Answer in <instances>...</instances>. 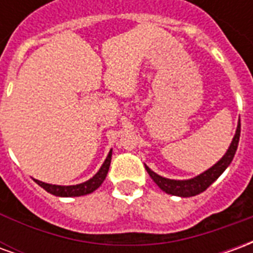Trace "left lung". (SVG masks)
<instances>
[{
  "mask_svg": "<svg viewBox=\"0 0 253 253\" xmlns=\"http://www.w3.org/2000/svg\"><path fill=\"white\" fill-rule=\"evenodd\" d=\"M240 130H241V125H237L236 128V134H234L232 143L229 145L226 153L223 154L222 159L217 161L215 164L212 165L211 168H209L205 172H202L201 175L195 176L192 179H187V180H173V179H167L163 176L157 175L156 172L149 168L148 165H145V168L148 170L149 176L153 179V181L161 190L170 194V195L181 196V198H190V196H195L198 194H201L205 190H207V187H210L217 180L219 176L222 175L223 170L228 168L232 160H233L237 146H239V139H240Z\"/></svg>",
  "mask_w": 253,
  "mask_h": 253,
  "instance_id": "left-lung-1",
  "label": "left lung"
}]
</instances>
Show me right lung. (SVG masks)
<instances>
[{
    "instance_id": "obj_1",
    "label": "right lung",
    "mask_w": 253,
    "mask_h": 253,
    "mask_svg": "<svg viewBox=\"0 0 253 253\" xmlns=\"http://www.w3.org/2000/svg\"><path fill=\"white\" fill-rule=\"evenodd\" d=\"M111 157H112V149L110 150V153L107 156V159L103 163V165L100 167V169L97 170V173L90 177L89 180L80 183V184H74V186H57V184H48V183H43L41 180H35L42 188H44L47 192H50L55 196H65V198H70V196H83L88 195L90 192H93L94 190H97L101 183L105 180L108 169H110Z\"/></svg>"
}]
</instances>
